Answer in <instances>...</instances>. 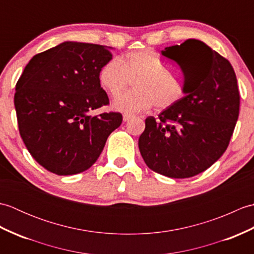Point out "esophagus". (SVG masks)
<instances>
[{"label":"esophagus","mask_w":254,"mask_h":254,"mask_svg":"<svg viewBox=\"0 0 254 254\" xmlns=\"http://www.w3.org/2000/svg\"><path fill=\"white\" fill-rule=\"evenodd\" d=\"M133 117H134V116H133V115H130V113H124V115H123V121L127 122V121L130 120V119H132Z\"/></svg>","instance_id":"obj_1"}]
</instances>
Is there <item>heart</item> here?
Returning <instances> with one entry per match:
<instances>
[{
  "label": "heart",
  "mask_w": 254,
  "mask_h": 254,
  "mask_svg": "<svg viewBox=\"0 0 254 254\" xmlns=\"http://www.w3.org/2000/svg\"><path fill=\"white\" fill-rule=\"evenodd\" d=\"M134 80L135 90L117 97L116 110L134 113L147 110L154 105L165 110L179 102L186 95V86L153 51H136L121 58H112L99 68L100 87L116 97Z\"/></svg>",
  "instance_id": "b5f03b06"
}]
</instances>
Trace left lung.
<instances>
[{"mask_svg":"<svg viewBox=\"0 0 254 254\" xmlns=\"http://www.w3.org/2000/svg\"><path fill=\"white\" fill-rule=\"evenodd\" d=\"M161 53L181 68L186 95L145 120L138 148L149 169L183 179L209 168L227 149L240 95L230 62L203 41L188 39Z\"/></svg>","mask_w":254,"mask_h":254,"instance_id":"1","label":"left lung"}]
</instances>
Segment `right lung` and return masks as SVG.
Wrapping results in <instances>:
<instances>
[{
	"label": "right lung",
	"mask_w": 254,
	"mask_h": 254,
	"mask_svg": "<svg viewBox=\"0 0 254 254\" xmlns=\"http://www.w3.org/2000/svg\"><path fill=\"white\" fill-rule=\"evenodd\" d=\"M111 48L65 41L38 53L16 84L20 136L38 164L58 176L76 175L98 159L122 115L91 110L109 105L98 82Z\"/></svg>",
	"instance_id": "right-lung-1"
}]
</instances>
